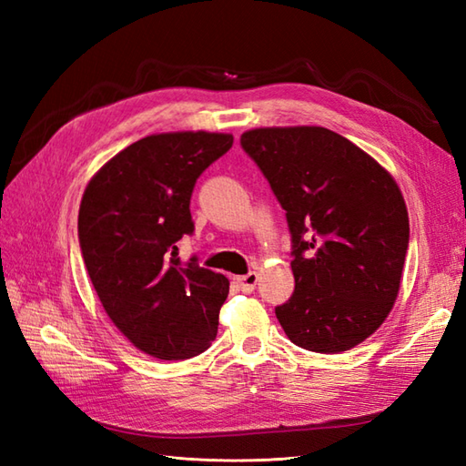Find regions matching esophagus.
I'll return each instance as SVG.
<instances>
[{
  "mask_svg": "<svg viewBox=\"0 0 466 466\" xmlns=\"http://www.w3.org/2000/svg\"><path fill=\"white\" fill-rule=\"evenodd\" d=\"M256 282H258V274L256 272H248L236 279V284H238V289L242 292H252L256 289Z\"/></svg>",
  "mask_w": 466,
  "mask_h": 466,
  "instance_id": "34e87169",
  "label": "esophagus"
}]
</instances>
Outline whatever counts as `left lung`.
Instances as JSON below:
<instances>
[{
	"mask_svg": "<svg viewBox=\"0 0 466 466\" xmlns=\"http://www.w3.org/2000/svg\"><path fill=\"white\" fill-rule=\"evenodd\" d=\"M240 146L268 180L292 238L294 294L276 319L300 349H354L392 310L409 250V212L394 177L319 126L258 127Z\"/></svg>",
	"mask_w": 466,
	"mask_h": 466,
	"instance_id": "left-lung-1",
	"label": "left lung"
}]
</instances>
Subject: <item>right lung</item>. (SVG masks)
<instances>
[{
    "label": "right lung",
    "mask_w": 466,
    "mask_h": 466,
    "mask_svg": "<svg viewBox=\"0 0 466 466\" xmlns=\"http://www.w3.org/2000/svg\"><path fill=\"white\" fill-rule=\"evenodd\" d=\"M232 144L230 134L146 136L84 192L77 236L87 276L117 330L154 359H192L216 339L230 282L196 256L182 262L177 240L194 232L196 180Z\"/></svg>",
    "instance_id": "1"
}]
</instances>
